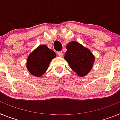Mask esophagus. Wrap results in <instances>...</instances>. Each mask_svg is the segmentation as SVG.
<instances>
[{"instance_id":"1","label":"esophagus","mask_w":120,"mask_h":120,"mask_svg":"<svg viewBox=\"0 0 120 120\" xmlns=\"http://www.w3.org/2000/svg\"><path fill=\"white\" fill-rule=\"evenodd\" d=\"M57 54L59 55V56H60V57H61V56H63V52H62V51L58 52Z\"/></svg>"}]
</instances>
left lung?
Instances as JSON below:
<instances>
[{
	"mask_svg": "<svg viewBox=\"0 0 120 120\" xmlns=\"http://www.w3.org/2000/svg\"><path fill=\"white\" fill-rule=\"evenodd\" d=\"M66 49L64 59L71 68L79 77L86 75L92 69L95 61L94 56L90 50L75 41L69 43Z\"/></svg>",
	"mask_w": 120,
	"mask_h": 120,
	"instance_id": "1",
	"label": "left lung"
}]
</instances>
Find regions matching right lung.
<instances>
[{
    "label": "right lung",
    "mask_w": 120,
    "mask_h": 120,
    "mask_svg": "<svg viewBox=\"0 0 120 120\" xmlns=\"http://www.w3.org/2000/svg\"><path fill=\"white\" fill-rule=\"evenodd\" d=\"M56 56L55 52L48 48L47 46H38L28 57L27 69L35 77H40L46 71L50 61Z\"/></svg>",
    "instance_id": "obj_1"
}]
</instances>
